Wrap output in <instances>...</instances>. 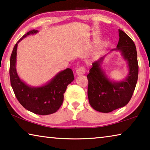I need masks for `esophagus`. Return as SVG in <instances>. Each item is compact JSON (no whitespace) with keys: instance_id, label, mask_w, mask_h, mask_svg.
Listing matches in <instances>:
<instances>
[{"instance_id":"esophagus-1","label":"esophagus","mask_w":150,"mask_h":150,"mask_svg":"<svg viewBox=\"0 0 150 150\" xmlns=\"http://www.w3.org/2000/svg\"><path fill=\"white\" fill-rule=\"evenodd\" d=\"M86 68H85L83 66L80 67L77 69V70H76V74L77 75H83L85 74V73H86Z\"/></svg>"}]
</instances>
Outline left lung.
<instances>
[{
	"mask_svg": "<svg viewBox=\"0 0 150 150\" xmlns=\"http://www.w3.org/2000/svg\"><path fill=\"white\" fill-rule=\"evenodd\" d=\"M118 35L117 48L111 51H119L127 61L129 69L127 77L120 81H115L107 77L102 68L106 55L92 63L87 75L89 104L94 110L104 113L126 106L132 97L138 79L139 67L135 44L123 31L118 30Z\"/></svg>",
	"mask_w": 150,
	"mask_h": 150,
	"instance_id": "8db88e82",
	"label": "left lung"
}]
</instances>
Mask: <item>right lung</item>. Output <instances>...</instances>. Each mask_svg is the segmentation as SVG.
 <instances>
[{
  "instance_id": "right-lung-1",
  "label": "right lung",
  "mask_w": 150,
  "mask_h": 150,
  "mask_svg": "<svg viewBox=\"0 0 150 150\" xmlns=\"http://www.w3.org/2000/svg\"><path fill=\"white\" fill-rule=\"evenodd\" d=\"M38 32L31 30L15 44L10 59V80L12 88L19 103L26 110L40 115H48L59 110L63 102L64 93L67 86L74 80L73 71L67 68L60 71L50 81L39 87L28 86L22 81L16 70L17 44L23 38Z\"/></svg>"
}]
</instances>
